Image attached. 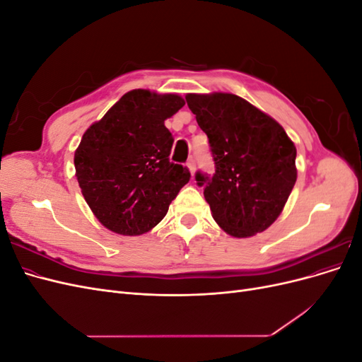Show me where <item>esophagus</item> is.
<instances>
[{
    "mask_svg": "<svg viewBox=\"0 0 362 362\" xmlns=\"http://www.w3.org/2000/svg\"><path fill=\"white\" fill-rule=\"evenodd\" d=\"M187 168H189L190 173H192V175H194V172H196V164H194V161H193V160H190V161L187 163Z\"/></svg>",
    "mask_w": 362,
    "mask_h": 362,
    "instance_id": "obj_1",
    "label": "esophagus"
}]
</instances>
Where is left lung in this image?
Segmentation results:
<instances>
[{"label": "left lung", "instance_id": "obj_1", "mask_svg": "<svg viewBox=\"0 0 362 362\" xmlns=\"http://www.w3.org/2000/svg\"><path fill=\"white\" fill-rule=\"evenodd\" d=\"M210 141L216 173H196L216 223L247 238L276 221L298 178L296 146L275 119L233 93H187Z\"/></svg>", "mask_w": 362, "mask_h": 362}]
</instances>
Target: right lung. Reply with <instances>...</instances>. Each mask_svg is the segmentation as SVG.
<instances>
[{"instance_id": "right-lung-1", "label": "right lung", "mask_w": 362, "mask_h": 362, "mask_svg": "<svg viewBox=\"0 0 362 362\" xmlns=\"http://www.w3.org/2000/svg\"><path fill=\"white\" fill-rule=\"evenodd\" d=\"M184 104L177 93L134 89L86 129L75 149V177L92 213L110 231H151L189 182V169L169 161L173 139L164 127Z\"/></svg>"}]
</instances>
